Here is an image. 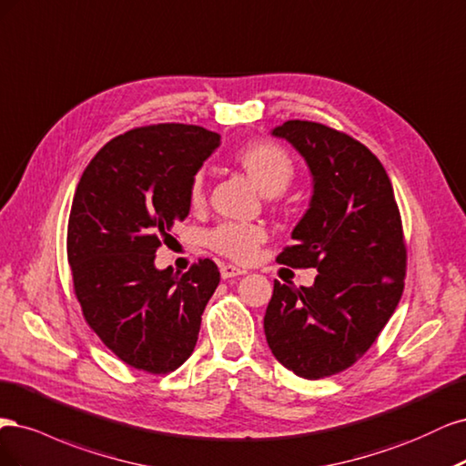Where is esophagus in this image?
Here are the masks:
<instances>
[{
  "label": "esophagus",
  "instance_id": "1",
  "mask_svg": "<svg viewBox=\"0 0 466 466\" xmlns=\"http://www.w3.org/2000/svg\"><path fill=\"white\" fill-rule=\"evenodd\" d=\"M244 271L242 268H238V267H234V265H220V277L224 279V280H228V279H234V277H238V275H242Z\"/></svg>",
  "mask_w": 466,
  "mask_h": 466
}]
</instances>
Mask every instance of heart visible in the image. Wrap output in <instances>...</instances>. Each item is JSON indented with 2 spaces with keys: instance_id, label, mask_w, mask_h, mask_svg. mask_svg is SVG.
<instances>
[{
  "instance_id": "b5f03b06",
  "label": "heart",
  "mask_w": 466,
  "mask_h": 466,
  "mask_svg": "<svg viewBox=\"0 0 466 466\" xmlns=\"http://www.w3.org/2000/svg\"><path fill=\"white\" fill-rule=\"evenodd\" d=\"M232 162L268 198L280 195L294 179V162L290 155L271 141H253L236 148ZM187 199L193 208L205 205V179L201 174L191 177ZM265 239L267 232L259 224L222 222L207 234V246L232 261L248 263L255 258Z\"/></svg>"
}]
</instances>
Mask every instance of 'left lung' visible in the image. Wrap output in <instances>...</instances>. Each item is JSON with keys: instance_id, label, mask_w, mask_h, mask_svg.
Wrapping results in <instances>:
<instances>
[{"instance_id": "1", "label": "left lung", "mask_w": 466, "mask_h": 466, "mask_svg": "<svg viewBox=\"0 0 466 466\" xmlns=\"http://www.w3.org/2000/svg\"><path fill=\"white\" fill-rule=\"evenodd\" d=\"M308 162L313 195L277 258L318 268L313 287L275 280L265 337L279 362L321 380L362 358L391 318L404 289L407 244L391 179L366 145L302 119L273 129Z\"/></svg>"}]
</instances>
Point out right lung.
<instances>
[{
	"instance_id": "right-lung-1",
	"label": "right lung",
	"mask_w": 466,
	"mask_h": 466,
	"mask_svg": "<svg viewBox=\"0 0 466 466\" xmlns=\"http://www.w3.org/2000/svg\"><path fill=\"white\" fill-rule=\"evenodd\" d=\"M199 126L135 127L85 168L67 224V261L83 318L124 364L164 375L191 356L220 282L215 261L158 271L157 249L189 213L191 177L218 147Z\"/></svg>"
}]
</instances>
